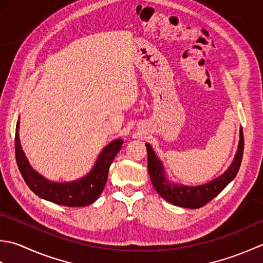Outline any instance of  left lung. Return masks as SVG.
Here are the masks:
<instances>
[{
    "instance_id": "8db88e82",
    "label": "left lung",
    "mask_w": 263,
    "mask_h": 263,
    "mask_svg": "<svg viewBox=\"0 0 263 263\" xmlns=\"http://www.w3.org/2000/svg\"><path fill=\"white\" fill-rule=\"evenodd\" d=\"M145 145L147 149V169L155 191L171 204L181 208L197 209L205 205L208 202L214 199L236 177L240 163H242L244 137L243 129L240 127L238 147L232 164L217 178L210 180L206 184L197 186H187L170 181L161 160L157 157L154 149L148 143Z\"/></svg>"
}]
</instances>
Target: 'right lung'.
<instances>
[{"mask_svg": "<svg viewBox=\"0 0 263 263\" xmlns=\"http://www.w3.org/2000/svg\"><path fill=\"white\" fill-rule=\"evenodd\" d=\"M121 138L111 141L100 152L92 170L72 181H52L31 167L20 144L19 120L15 127V159L26 184L37 196L64 206H86L99 199L108 179L109 168L122 146Z\"/></svg>", "mask_w": 263, "mask_h": 263, "instance_id": "right-lung-1", "label": "right lung"}]
</instances>
